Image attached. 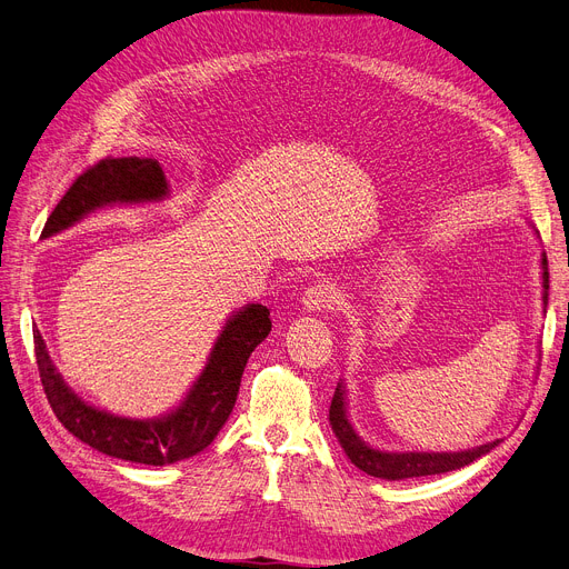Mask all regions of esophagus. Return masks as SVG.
Masks as SVG:
<instances>
[{"instance_id":"esophagus-1","label":"esophagus","mask_w":569,"mask_h":569,"mask_svg":"<svg viewBox=\"0 0 569 569\" xmlns=\"http://www.w3.org/2000/svg\"><path fill=\"white\" fill-rule=\"evenodd\" d=\"M302 305H305L307 311H316V313L332 309V305H335V288L330 283H325V281H318V283L309 286L305 290Z\"/></svg>"}]
</instances>
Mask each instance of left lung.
<instances>
[{"label": "left lung", "mask_w": 569, "mask_h": 569, "mask_svg": "<svg viewBox=\"0 0 569 569\" xmlns=\"http://www.w3.org/2000/svg\"><path fill=\"white\" fill-rule=\"evenodd\" d=\"M542 279H545V307L549 300V262L547 253H542ZM330 425L332 431L337 433L341 447L346 450L348 459L365 470L367 475L380 477V480H408V477H427V475H440V472H450L459 470L475 459H480L482 455L491 452L493 447L500 440L472 447V450L466 452H380L369 447L360 436H357L348 422L346 415V403H343V390L341 382L337 385V392L332 397L330 406Z\"/></svg>", "instance_id": "8db88e82"}]
</instances>
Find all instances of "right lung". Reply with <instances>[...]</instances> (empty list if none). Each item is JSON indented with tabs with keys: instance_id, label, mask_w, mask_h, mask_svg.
I'll return each mask as SVG.
<instances>
[{
	"instance_id": "add662e5",
	"label": "right lung",
	"mask_w": 569,
	"mask_h": 569,
	"mask_svg": "<svg viewBox=\"0 0 569 569\" xmlns=\"http://www.w3.org/2000/svg\"><path fill=\"white\" fill-rule=\"evenodd\" d=\"M166 193L168 182L157 159H101L73 179L48 217L41 237L69 228L97 207L161 200ZM269 330L272 320L262 305H249L230 318L187 401L161 420H127L87 406L52 367L39 330L34 332V352L46 399L57 420L76 438L114 459L166 466L202 452L217 438L234 408L249 357Z\"/></svg>"
}]
</instances>
